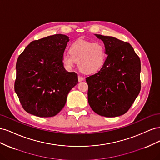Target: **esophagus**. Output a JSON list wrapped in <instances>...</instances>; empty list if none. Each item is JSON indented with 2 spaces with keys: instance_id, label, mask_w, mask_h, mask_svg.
Instances as JSON below:
<instances>
[{
  "instance_id": "obj_1",
  "label": "esophagus",
  "mask_w": 160,
  "mask_h": 160,
  "mask_svg": "<svg viewBox=\"0 0 160 160\" xmlns=\"http://www.w3.org/2000/svg\"><path fill=\"white\" fill-rule=\"evenodd\" d=\"M83 79H84V78H83V77H81V76H80V75L78 76V81H79V82H81V81H83Z\"/></svg>"
}]
</instances>
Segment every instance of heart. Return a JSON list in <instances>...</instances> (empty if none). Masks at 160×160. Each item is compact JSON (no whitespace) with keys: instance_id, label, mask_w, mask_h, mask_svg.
<instances>
[{"instance_id":"obj_1","label":"heart","mask_w":160,"mask_h":160,"mask_svg":"<svg viewBox=\"0 0 160 160\" xmlns=\"http://www.w3.org/2000/svg\"><path fill=\"white\" fill-rule=\"evenodd\" d=\"M107 50L101 42L78 40L69 48V53L62 55V64L72 69L77 62L79 69L85 74H94L102 69L107 60Z\"/></svg>"}]
</instances>
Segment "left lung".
Wrapping results in <instances>:
<instances>
[{
  "label": "left lung",
  "instance_id": "obj_1",
  "mask_svg": "<svg viewBox=\"0 0 160 160\" xmlns=\"http://www.w3.org/2000/svg\"><path fill=\"white\" fill-rule=\"evenodd\" d=\"M95 35L103 42L108 57L102 69L86 78L88 102L98 115L118 117L127 112L139 93L141 62L129 43Z\"/></svg>",
  "mask_w": 160,
  "mask_h": 160
}]
</instances>
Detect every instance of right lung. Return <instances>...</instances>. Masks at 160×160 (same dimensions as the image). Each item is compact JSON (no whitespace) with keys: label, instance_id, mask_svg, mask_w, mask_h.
Listing matches in <instances>:
<instances>
[{"label":"right lung","instance_id":"obj_1","mask_svg":"<svg viewBox=\"0 0 160 160\" xmlns=\"http://www.w3.org/2000/svg\"><path fill=\"white\" fill-rule=\"evenodd\" d=\"M69 37L61 34L32 41L18 57L14 91L27 113L40 118L56 115L78 83L75 72L61 61Z\"/></svg>","mask_w":160,"mask_h":160}]
</instances>
